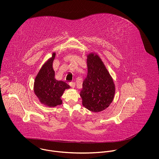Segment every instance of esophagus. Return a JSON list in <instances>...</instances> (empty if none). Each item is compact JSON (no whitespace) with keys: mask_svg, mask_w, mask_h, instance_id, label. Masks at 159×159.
<instances>
[{"mask_svg":"<svg viewBox=\"0 0 159 159\" xmlns=\"http://www.w3.org/2000/svg\"><path fill=\"white\" fill-rule=\"evenodd\" d=\"M69 85H70V86L71 88H75V83L74 81L70 82V83H69Z\"/></svg>","mask_w":159,"mask_h":159,"instance_id":"esophagus-1","label":"esophagus"}]
</instances>
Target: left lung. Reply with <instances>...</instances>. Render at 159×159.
I'll return each mask as SVG.
<instances>
[{
    "instance_id": "1",
    "label": "left lung",
    "mask_w": 159,
    "mask_h": 159,
    "mask_svg": "<svg viewBox=\"0 0 159 159\" xmlns=\"http://www.w3.org/2000/svg\"><path fill=\"white\" fill-rule=\"evenodd\" d=\"M88 74L83 82L80 95L83 106L92 112L107 108L115 93L113 80L99 56L88 55Z\"/></svg>"
}]
</instances>
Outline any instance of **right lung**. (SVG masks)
<instances>
[{"instance_id":"obj_1","label":"right lung","mask_w":159,"mask_h":159,"mask_svg":"<svg viewBox=\"0 0 159 159\" xmlns=\"http://www.w3.org/2000/svg\"><path fill=\"white\" fill-rule=\"evenodd\" d=\"M56 53L40 70L34 82V92L42 103L49 107H54L61 105L62 101L61 97L64 91L69 88L68 84L55 79V72L52 68V62Z\"/></svg>"}]
</instances>
